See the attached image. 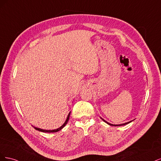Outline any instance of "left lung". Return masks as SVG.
I'll return each instance as SVG.
<instances>
[{"mask_svg": "<svg viewBox=\"0 0 161 161\" xmlns=\"http://www.w3.org/2000/svg\"><path fill=\"white\" fill-rule=\"evenodd\" d=\"M101 119H102V118H101ZM103 119V120L105 121V123H107V124H109V125H114V126H119V125H125V124H128L130 123L131 121H129V122L125 123V124H119V125H113V124H109V123H108V121H105V120H104L103 119Z\"/></svg>", "mask_w": 161, "mask_h": 161, "instance_id": "1", "label": "left lung"}]
</instances>
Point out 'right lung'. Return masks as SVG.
Instances as JSON below:
<instances>
[{"instance_id": "obj_1", "label": "right lung", "mask_w": 161, "mask_h": 161, "mask_svg": "<svg viewBox=\"0 0 161 161\" xmlns=\"http://www.w3.org/2000/svg\"><path fill=\"white\" fill-rule=\"evenodd\" d=\"M70 113H69V115H68V117H67V119H66V121L64 122V124H63L61 127H60L59 128H58V129H56V130H42V129H40V128H35L36 130H38V131H42V132H56V131H60V130H62L63 128L64 127V126L66 125V124L68 123V121H69V118H70Z\"/></svg>"}]
</instances>
